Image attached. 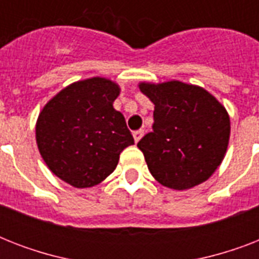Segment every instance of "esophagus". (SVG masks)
Instances as JSON below:
<instances>
[{
	"mask_svg": "<svg viewBox=\"0 0 259 259\" xmlns=\"http://www.w3.org/2000/svg\"><path fill=\"white\" fill-rule=\"evenodd\" d=\"M142 136H144V130H136V132H133V137H134V141L138 142L142 138Z\"/></svg>",
	"mask_w": 259,
	"mask_h": 259,
	"instance_id": "34e87169",
	"label": "esophagus"
}]
</instances>
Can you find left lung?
Returning <instances> with one entry per match:
<instances>
[{"mask_svg":"<svg viewBox=\"0 0 259 259\" xmlns=\"http://www.w3.org/2000/svg\"><path fill=\"white\" fill-rule=\"evenodd\" d=\"M140 90L154 103L153 130L137 144L152 176L179 191L207 180L229 145L225 107L204 89L177 80Z\"/></svg>","mask_w":259,"mask_h":259,"instance_id":"8db88e82","label":"left lung"}]
</instances>
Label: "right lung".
Instances as JSON below:
<instances>
[{
	"label": "right lung",
	"instance_id": "1",
	"mask_svg": "<svg viewBox=\"0 0 259 259\" xmlns=\"http://www.w3.org/2000/svg\"><path fill=\"white\" fill-rule=\"evenodd\" d=\"M119 87L109 79L72 83L51 99L38 115L36 141L42 160L76 188L99 184L113 173L134 138L123 115L113 107Z\"/></svg>",
	"mask_w": 259,
	"mask_h": 259
}]
</instances>
